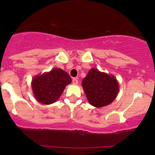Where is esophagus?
<instances>
[{"instance_id": "1", "label": "esophagus", "mask_w": 155, "mask_h": 155, "mask_svg": "<svg viewBox=\"0 0 155 155\" xmlns=\"http://www.w3.org/2000/svg\"><path fill=\"white\" fill-rule=\"evenodd\" d=\"M72 83L74 84H78V80L77 79H75V78H74L72 80Z\"/></svg>"}]
</instances>
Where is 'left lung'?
Instances as JSON below:
<instances>
[{
  "label": "left lung",
  "mask_w": 155,
  "mask_h": 155,
  "mask_svg": "<svg viewBox=\"0 0 155 155\" xmlns=\"http://www.w3.org/2000/svg\"><path fill=\"white\" fill-rule=\"evenodd\" d=\"M81 84L89 104L96 108L111 104L120 90L118 81L114 76L96 68L89 71Z\"/></svg>",
  "instance_id": "obj_1"
}]
</instances>
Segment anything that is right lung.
I'll use <instances>...</instances> for the list:
<instances>
[{
	"mask_svg": "<svg viewBox=\"0 0 155 155\" xmlns=\"http://www.w3.org/2000/svg\"><path fill=\"white\" fill-rule=\"evenodd\" d=\"M71 81L68 73L61 68H55L50 71L33 78L31 85L33 95L40 104H54L60 98L64 89Z\"/></svg>",
	"mask_w": 155,
	"mask_h": 155,
	"instance_id": "1",
	"label": "right lung"
}]
</instances>
